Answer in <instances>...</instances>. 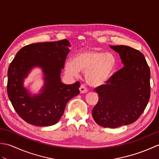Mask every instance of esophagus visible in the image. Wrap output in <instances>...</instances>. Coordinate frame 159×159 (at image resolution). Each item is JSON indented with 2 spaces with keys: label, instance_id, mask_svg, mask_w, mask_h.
Returning a JSON list of instances; mask_svg holds the SVG:
<instances>
[{
  "label": "esophagus",
  "instance_id": "1",
  "mask_svg": "<svg viewBox=\"0 0 159 159\" xmlns=\"http://www.w3.org/2000/svg\"><path fill=\"white\" fill-rule=\"evenodd\" d=\"M79 90H80V92L81 93H85L87 92V89L85 87V85H80V87H79Z\"/></svg>",
  "mask_w": 159,
  "mask_h": 159
}]
</instances>
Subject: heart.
Returning <instances> with one entry per match:
<instances>
[{
  "label": "heart",
  "mask_w": 159,
  "mask_h": 159,
  "mask_svg": "<svg viewBox=\"0 0 159 159\" xmlns=\"http://www.w3.org/2000/svg\"><path fill=\"white\" fill-rule=\"evenodd\" d=\"M117 64L113 53L96 49H85L74 55L73 59L67 61L64 68L67 75L78 77L85 72L86 82L92 87H100L110 79Z\"/></svg>",
  "instance_id": "heart-1"
}]
</instances>
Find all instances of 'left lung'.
I'll return each instance as SVG.
<instances>
[{
  "label": "left lung",
  "instance_id": "8db88e82",
  "mask_svg": "<svg viewBox=\"0 0 159 159\" xmlns=\"http://www.w3.org/2000/svg\"><path fill=\"white\" fill-rule=\"evenodd\" d=\"M124 67L95 89L99 100L92 110L94 121L104 128L130 124L143 113L150 96V71L143 55L127 46H110Z\"/></svg>",
  "mask_w": 159,
  "mask_h": 159
}]
</instances>
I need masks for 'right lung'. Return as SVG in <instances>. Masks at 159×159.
<instances>
[{"mask_svg": "<svg viewBox=\"0 0 159 159\" xmlns=\"http://www.w3.org/2000/svg\"><path fill=\"white\" fill-rule=\"evenodd\" d=\"M70 46L67 39L32 43L20 49L9 65L8 97L17 113L27 123L38 126L57 124L67 102L79 94V82L66 85L61 81ZM35 67L42 70L44 85L38 94H33L23 82Z\"/></svg>", "mask_w": 159, "mask_h": 159, "instance_id": "obj_1", "label": "right lung"}]
</instances>
